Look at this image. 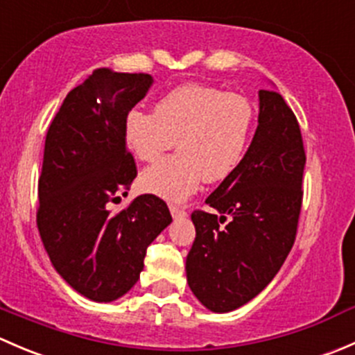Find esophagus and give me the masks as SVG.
Returning a JSON list of instances; mask_svg holds the SVG:
<instances>
[{
    "instance_id": "esophagus-1",
    "label": "esophagus",
    "mask_w": 355,
    "mask_h": 355,
    "mask_svg": "<svg viewBox=\"0 0 355 355\" xmlns=\"http://www.w3.org/2000/svg\"><path fill=\"white\" fill-rule=\"evenodd\" d=\"M170 213L173 218H180V216H185V209L184 207L177 206V204H170Z\"/></svg>"
}]
</instances>
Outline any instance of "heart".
<instances>
[{"instance_id":"1","label":"heart","mask_w":355,"mask_h":355,"mask_svg":"<svg viewBox=\"0 0 355 355\" xmlns=\"http://www.w3.org/2000/svg\"><path fill=\"white\" fill-rule=\"evenodd\" d=\"M256 123L252 103L213 85L184 84L156 101L153 113L132 108L123 116V141L130 155L153 163L141 175L142 191L168 200H184L200 180L220 182L241 164Z\"/></svg>"}]
</instances>
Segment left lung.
Wrapping results in <instances>:
<instances>
[{"label":"left lung","instance_id":"obj_1","mask_svg":"<svg viewBox=\"0 0 355 355\" xmlns=\"http://www.w3.org/2000/svg\"><path fill=\"white\" fill-rule=\"evenodd\" d=\"M304 166L297 116L282 94L261 89L259 125L244 159L206 199L211 211L192 213L187 284L207 309L244 306L278 273L295 242Z\"/></svg>","mask_w":355,"mask_h":355}]
</instances>
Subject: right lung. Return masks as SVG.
I'll return each mask as SVG.
<instances>
[{
  "mask_svg": "<svg viewBox=\"0 0 355 355\" xmlns=\"http://www.w3.org/2000/svg\"><path fill=\"white\" fill-rule=\"evenodd\" d=\"M151 82V75L96 68L68 92L46 134L39 234L63 280L96 302L137 284L149 244L171 223L166 202L155 194L110 209L137 177L121 127Z\"/></svg>",
  "mask_w": 355,
  "mask_h": 355,
  "instance_id": "add662e5",
  "label": "right lung"
}]
</instances>
